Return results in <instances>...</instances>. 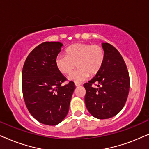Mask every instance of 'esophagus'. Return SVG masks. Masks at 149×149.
<instances>
[{
	"instance_id": "1",
	"label": "esophagus",
	"mask_w": 149,
	"mask_h": 149,
	"mask_svg": "<svg viewBox=\"0 0 149 149\" xmlns=\"http://www.w3.org/2000/svg\"><path fill=\"white\" fill-rule=\"evenodd\" d=\"M75 85H76V86H80L81 84L79 82H75Z\"/></svg>"
}]
</instances>
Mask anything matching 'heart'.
<instances>
[{"mask_svg": "<svg viewBox=\"0 0 149 149\" xmlns=\"http://www.w3.org/2000/svg\"><path fill=\"white\" fill-rule=\"evenodd\" d=\"M65 54H59L55 59V65L59 72L69 75L76 66L78 67L69 79L76 82L84 81L101 70L105 59V51L99 45L78 43L67 47Z\"/></svg>", "mask_w": 149, "mask_h": 149, "instance_id": "b5f03b06", "label": "heart"}]
</instances>
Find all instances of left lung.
Returning <instances> with one entry per match:
<instances>
[{
    "label": "left lung",
    "instance_id": "1",
    "mask_svg": "<svg viewBox=\"0 0 149 149\" xmlns=\"http://www.w3.org/2000/svg\"><path fill=\"white\" fill-rule=\"evenodd\" d=\"M105 51L104 64L96 76L84 83V101L87 110L99 119L115 116L122 110L128 97L130 76L126 64L116 48L103 43ZM93 84L98 86L95 88Z\"/></svg>",
    "mask_w": 149,
    "mask_h": 149
}]
</instances>
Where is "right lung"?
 I'll return each instance as SVG.
<instances>
[{"label": "right lung", "instance_id": "add662e5", "mask_svg": "<svg viewBox=\"0 0 149 149\" xmlns=\"http://www.w3.org/2000/svg\"><path fill=\"white\" fill-rule=\"evenodd\" d=\"M63 44L45 41L31 52L22 73V88L25 104L35 119L47 125H56L67 116L76 86L59 72L55 59Z\"/></svg>", "mask_w": 149, "mask_h": 149}]
</instances>
